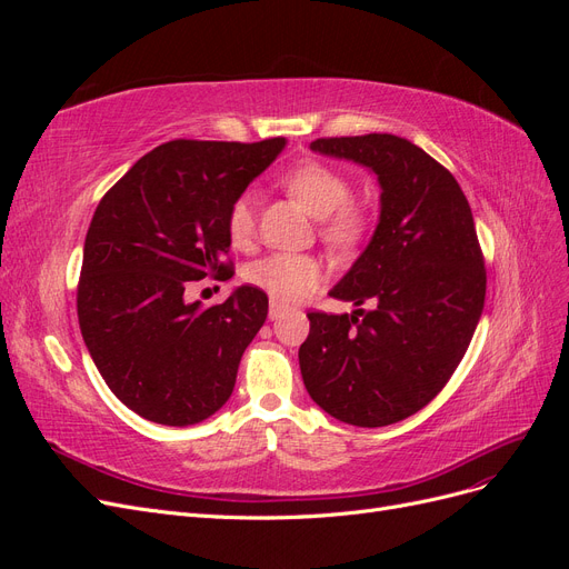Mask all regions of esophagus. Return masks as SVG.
<instances>
[{"label": "esophagus", "instance_id": "obj_1", "mask_svg": "<svg viewBox=\"0 0 569 569\" xmlns=\"http://www.w3.org/2000/svg\"><path fill=\"white\" fill-rule=\"evenodd\" d=\"M284 316V306H280L278 301H270V308H268V318L270 320H280Z\"/></svg>", "mask_w": 569, "mask_h": 569}]
</instances>
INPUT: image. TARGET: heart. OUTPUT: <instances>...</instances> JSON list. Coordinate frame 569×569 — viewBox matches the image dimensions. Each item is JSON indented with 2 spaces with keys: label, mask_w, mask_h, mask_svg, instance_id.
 Returning <instances> with one entry per match:
<instances>
[{
  "label": "heart",
  "mask_w": 569,
  "mask_h": 569,
  "mask_svg": "<svg viewBox=\"0 0 569 569\" xmlns=\"http://www.w3.org/2000/svg\"><path fill=\"white\" fill-rule=\"evenodd\" d=\"M284 184L306 211L322 220V234L330 244L347 247L366 230V213L349 203L351 184L339 170L306 161L291 168ZM256 230V199L251 192L239 194L228 213L230 242L239 249L249 247ZM244 278L251 287L266 291L278 303H297L306 299L322 280V266L313 256L270 253L247 266Z\"/></svg>",
  "instance_id": "b5f03b06"
}]
</instances>
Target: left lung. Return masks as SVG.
I'll return each instance as SVG.
<instances>
[{
	"mask_svg": "<svg viewBox=\"0 0 569 569\" xmlns=\"http://www.w3.org/2000/svg\"><path fill=\"white\" fill-rule=\"evenodd\" d=\"M311 149L368 168L380 184V218L330 289L339 301L375 308L308 313L303 385L339 422L393 425L451 380L485 308L487 272L470 203L449 170L406 137H330Z\"/></svg>",
	"mask_w": 569,
	"mask_h": 569,
	"instance_id": "left-lung-1",
	"label": "left lung"
}]
</instances>
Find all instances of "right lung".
Instances as JSON below:
<instances>
[{"label":"right lung","instance_id":"add662e5","mask_svg":"<svg viewBox=\"0 0 569 569\" xmlns=\"http://www.w3.org/2000/svg\"><path fill=\"white\" fill-rule=\"evenodd\" d=\"M284 147V137L168 142L99 201L82 251L80 332L109 389L144 420L197 425L230 399L268 297L242 284L203 308L184 289L228 272L230 206Z\"/></svg>","mask_w":569,"mask_h":569}]
</instances>
